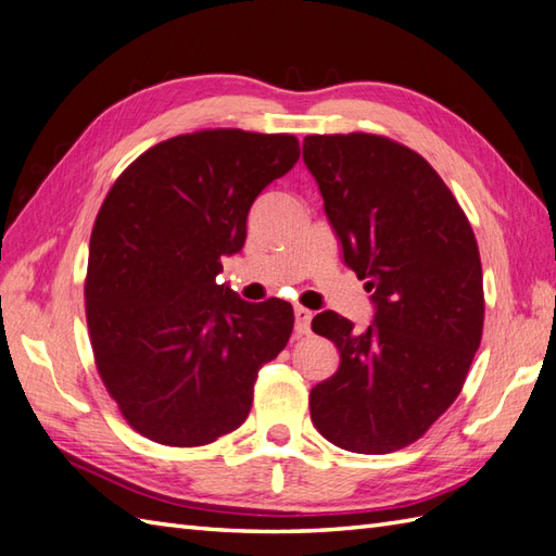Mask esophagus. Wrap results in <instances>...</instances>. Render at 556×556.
I'll list each match as a JSON object with an SVG mask.
<instances>
[{
  "mask_svg": "<svg viewBox=\"0 0 556 556\" xmlns=\"http://www.w3.org/2000/svg\"><path fill=\"white\" fill-rule=\"evenodd\" d=\"M311 318H314V314H311L308 308L294 306V334H296V337L308 334V330H311Z\"/></svg>",
  "mask_w": 556,
  "mask_h": 556,
  "instance_id": "obj_1",
  "label": "esophagus"
}]
</instances>
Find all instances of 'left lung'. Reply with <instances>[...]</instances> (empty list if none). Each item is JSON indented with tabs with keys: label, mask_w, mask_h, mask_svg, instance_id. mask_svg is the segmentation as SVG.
<instances>
[{
	"label": "left lung",
	"mask_w": 556,
	"mask_h": 556,
	"mask_svg": "<svg viewBox=\"0 0 556 556\" xmlns=\"http://www.w3.org/2000/svg\"><path fill=\"white\" fill-rule=\"evenodd\" d=\"M304 162L377 306L365 330L334 311L311 323L340 349V368L311 389V419L344 451L394 453L451 408L481 344L477 238L437 169L394 139L308 134Z\"/></svg>",
	"instance_id": "8db88e82"
}]
</instances>
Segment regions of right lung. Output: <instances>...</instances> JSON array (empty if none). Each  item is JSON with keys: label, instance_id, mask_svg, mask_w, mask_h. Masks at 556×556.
I'll use <instances>...</instances> for the list:
<instances>
[{"label": "right lung", "instance_id": "add662e5", "mask_svg": "<svg viewBox=\"0 0 556 556\" xmlns=\"http://www.w3.org/2000/svg\"><path fill=\"white\" fill-rule=\"evenodd\" d=\"M300 160L292 134L200 129L148 148L117 176L89 240L85 311L93 363L127 425L195 448L245 422L264 363L294 314L216 286L248 212Z\"/></svg>", "mask_w": 556, "mask_h": 556}]
</instances>
